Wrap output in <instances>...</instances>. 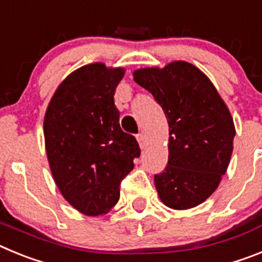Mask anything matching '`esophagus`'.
Segmentation results:
<instances>
[{
  "mask_svg": "<svg viewBox=\"0 0 262 262\" xmlns=\"http://www.w3.org/2000/svg\"><path fill=\"white\" fill-rule=\"evenodd\" d=\"M136 139H138L139 147L142 148V149H144V148L147 147V138H145L144 134H139V135L136 136Z\"/></svg>",
  "mask_w": 262,
  "mask_h": 262,
  "instance_id": "obj_1",
  "label": "esophagus"
}]
</instances>
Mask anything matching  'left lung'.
<instances>
[{
    "mask_svg": "<svg viewBox=\"0 0 262 262\" xmlns=\"http://www.w3.org/2000/svg\"><path fill=\"white\" fill-rule=\"evenodd\" d=\"M133 75L168 119V165L155 174L159 198L173 210L193 209L227 172L236 134L232 115L210 78L190 62L177 60Z\"/></svg>",
    "mask_w": 262,
    "mask_h": 262,
    "instance_id": "1",
    "label": "left lung"
}]
</instances>
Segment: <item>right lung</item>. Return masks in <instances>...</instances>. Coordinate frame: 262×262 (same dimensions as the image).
<instances>
[{"mask_svg": "<svg viewBox=\"0 0 262 262\" xmlns=\"http://www.w3.org/2000/svg\"><path fill=\"white\" fill-rule=\"evenodd\" d=\"M126 69L103 62L81 67L55 90L43 122L53 181L81 214L98 216L119 200L120 181L134 169L140 148L122 131L114 103Z\"/></svg>", "mask_w": 262, "mask_h": 262, "instance_id": "1", "label": "right lung"}]
</instances>
